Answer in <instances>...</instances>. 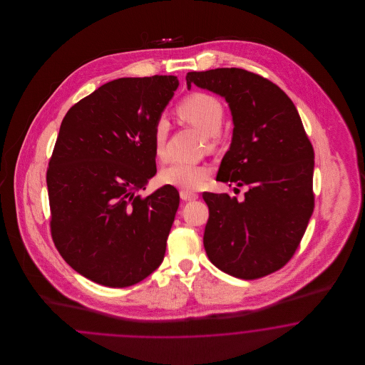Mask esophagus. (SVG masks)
<instances>
[{"label":"esophagus","mask_w":365,"mask_h":365,"mask_svg":"<svg viewBox=\"0 0 365 365\" xmlns=\"http://www.w3.org/2000/svg\"><path fill=\"white\" fill-rule=\"evenodd\" d=\"M179 194H180V198H182L183 201H194V200L198 198V194L194 192V191L180 190L179 191Z\"/></svg>","instance_id":"obj_1"}]
</instances>
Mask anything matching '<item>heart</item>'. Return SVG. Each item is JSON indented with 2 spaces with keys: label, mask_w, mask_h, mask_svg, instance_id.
<instances>
[{
  "label": "heart",
  "mask_w": 365,
  "mask_h": 365,
  "mask_svg": "<svg viewBox=\"0 0 365 365\" xmlns=\"http://www.w3.org/2000/svg\"><path fill=\"white\" fill-rule=\"evenodd\" d=\"M176 113L182 120L197 127L205 134L208 145H216L225 122V106L217 97L205 91H194L178 104ZM168 130L170 124L163 118L156 120L153 125V150L160 161L167 158ZM210 170L207 165L180 161L173 163L160 173L163 183L182 190H197L202 187L208 182Z\"/></svg>",
  "instance_id": "1"
}]
</instances>
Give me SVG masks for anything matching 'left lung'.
<instances>
[{"mask_svg": "<svg viewBox=\"0 0 365 365\" xmlns=\"http://www.w3.org/2000/svg\"><path fill=\"white\" fill-rule=\"evenodd\" d=\"M186 81L226 98L234 133L216 180L247 186L242 202L226 192L202 194L209 260L235 278L269 275L294 256L312 216V143L293 101L259 73L192 71Z\"/></svg>", "mask_w": 365, "mask_h": 365, "instance_id": "left-lung-1", "label": "left lung"}]
</instances>
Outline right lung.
Segmentation results:
<instances>
[{"label": "right lung", "instance_id": "obj_1", "mask_svg": "<svg viewBox=\"0 0 365 365\" xmlns=\"http://www.w3.org/2000/svg\"><path fill=\"white\" fill-rule=\"evenodd\" d=\"M179 85L176 76L120 78L64 116L46 171L51 232L61 257L96 283L127 287L161 264L179 207L156 175L153 125Z\"/></svg>", "mask_w": 365, "mask_h": 365}]
</instances>
